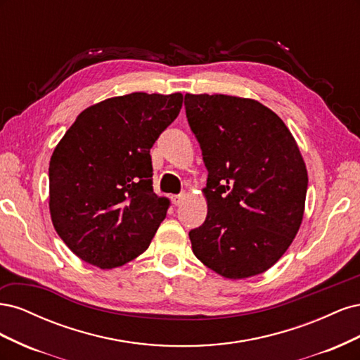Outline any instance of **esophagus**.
<instances>
[{"label": "esophagus", "mask_w": 360, "mask_h": 360, "mask_svg": "<svg viewBox=\"0 0 360 360\" xmlns=\"http://www.w3.org/2000/svg\"><path fill=\"white\" fill-rule=\"evenodd\" d=\"M183 200H184V195H183V193L172 195V197H171V201H172V204H174V205H180Z\"/></svg>", "instance_id": "1"}]
</instances>
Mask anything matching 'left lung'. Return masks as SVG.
<instances>
[{"label":"left lung","instance_id":"1","mask_svg":"<svg viewBox=\"0 0 360 360\" xmlns=\"http://www.w3.org/2000/svg\"><path fill=\"white\" fill-rule=\"evenodd\" d=\"M186 117L209 171L205 221L189 231L195 257L225 278L263 274L302 224L308 172L284 122L252 99L186 94Z\"/></svg>","mask_w":360,"mask_h":360}]
</instances>
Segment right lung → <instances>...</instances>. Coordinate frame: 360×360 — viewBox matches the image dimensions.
I'll use <instances>...</instances> for the list:
<instances>
[{
	"label": "right lung",
	"instance_id": "add662e5",
	"mask_svg": "<svg viewBox=\"0 0 360 360\" xmlns=\"http://www.w3.org/2000/svg\"><path fill=\"white\" fill-rule=\"evenodd\" d=\"M183 96L130 93L82 111L49 162V210L61 240L85 263L123 266L143 254L165 219L150 148Z\"/></svg>",
	"mask_w": 360,
	"mask_h": 360
}]
</instances>
